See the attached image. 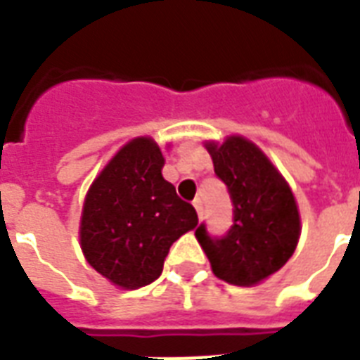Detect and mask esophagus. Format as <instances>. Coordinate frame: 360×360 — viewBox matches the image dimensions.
<instances>
[{"mask_svg": "<svg viewBox=\"0 0 360 360\" xmlns=\"http://www.w3.org/2000/svg\"><path fill=\"white\" fill-rule=\"evenodd\" d=\"M192 205H194V209H196L198 217L202 219V200H200V198H196V200H194V203H192Z\"/></svg>", "mask_w": 360, "mask_h": 360, "instance_id": "obj_1", "label": "esophagus"}]
</instances>
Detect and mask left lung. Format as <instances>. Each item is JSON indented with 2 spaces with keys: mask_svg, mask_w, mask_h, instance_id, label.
<instances>
[{
  "mask_svg": "<svg viewBox=\"0 0 360 360\" xmlns=\"http://www.w3.org/2000/svg\"><path fill=\"white\" fill-rule=\"evenodd\" d=\"M214 174L233 202V226L222 239H211L205 226L196 239L217 278L250 288L284 267L301 237V214L291 186L271 158L245 136L205 140Z\"/></svg>",
  "mask_w": 360,
  "mask_h": 360,
  "instance_id": "left-lung-1",
  "label": "left lung"
}]
</instances>
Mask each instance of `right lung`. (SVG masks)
Listing matches in <instances>:
<instances>
[{
    "label": "right lung",
    "instance_id": "add662e5",
    "mask_svg": "<svg viewBox=\"0 0 360 360\" xmlns=\"http://www.w3.org/2000/svg\"><path fill=\"white\" fill-rule=\"evenodd\" d=\"M162 168L157 141L132 138L98 172L84 200L78 231L84 257L121 290L157 280L174 240L198 226L194 207L175 194Z\"/></svg>",
    "mask_w": 360,
    "mask_h": 360
}]
</instances>
